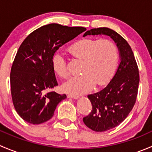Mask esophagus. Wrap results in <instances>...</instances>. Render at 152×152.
Listing matches in <instances>:
<instances>
[{
    "label": "esophagus",
    "mask_w": 152,
    "mask_h": 152,
    "mask_svg": "<svg viewBox=\"0 0 152 152\" xmlns=\"http://www.w3.org/2000/svg\"><path fill=\"white\" fill-rule=\"evenodd\" d=\"M67 98H70V99H79V96H75V95H67Z\"/></svg>",
    "instance_id": "esophagus-1"
}]
</instances>
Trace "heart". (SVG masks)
<instances>
[{
	"mask_svg": "<svg viewBox=\"0 0 152 152\" xmlns=\"http://www.w3.org/2000/svg\"><path fill=\"white\" fill-rule=\"evenodd\" d=\"M69 51L73 56L84 61L80 76L69 79L63 89L72 95L85 94L95 85H104L114 76L118 62V50L110 39H82L73 43ZM53 67L60 77L67 78L69 73L63 56L59 53L53 57Z\"/></svg>",
	"mask_w": 152,
	"mask_h": 152,
	"instance_id": "b5f03b06",
	"label": "heart"
}]
</instances>
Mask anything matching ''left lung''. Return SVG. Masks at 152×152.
Here are the masks:
<instances>
[{
  "instance_id": "obj_1",
  "label": "left lung",
  "mask_w": 152,
  "mask_h": 152,
  "mask_svg": "<svg viewBox=\"0 0 152 152\" xmlns=\"http://www.w3.org/2000/svg\"><path fill=\"white\" fill-rule=\"evenodd\" d=\"M109 36L117 45L120 63L113 79L103 90L87 96L92 111L83 118L95 132H105L123 122L135 104L138 90L139 71L131 47L119 34L109 28H92L84 34Z\"/></svg>"
}]
</instances>
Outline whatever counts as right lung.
<instances>
[{
  "label": "right lung",
  "instance_id": "right-lung-1",
  "mask_svg": "<svg viewBox=\"0 0 152 152\" xmlns=\"http://www.w3.org/2000/svg\"><path fill=\"white\" fill-rule=\"evenodd\" d=\"M86 31L56 23L30 34L18 49L10 73L12 102L20 116L32 124L50 120L56 106L67 98L51 91L57 86L53 56L56 50Z\"/></svg>",
  "mask_w": 152,
  "mask_h": 152
}]
</instances>
